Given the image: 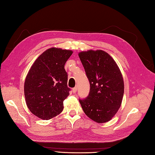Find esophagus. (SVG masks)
Here are the masks:
<instances>
[{
    "instance_id": "1",
    "label": "esophagus",
    "mask_w": 155,
    "mask_h": 155,
    "mask_svg": "<svg viewBox=\"0 0 155 155\" xmlns=\"http://www.w3.org/2000/svg\"><path fill=\"white\" fill-rule=\"evenodd\" d=\"M77 87H75L74 88H72V93H77Z\"/></svg>"
}]
</instances>
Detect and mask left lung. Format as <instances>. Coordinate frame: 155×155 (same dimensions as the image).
Returning a JSON list of instances; mask_svg holds the SVG:
<instances>
[{"mask_svg":"<svg viewBox=\"0 0 155 155\" xmlns=\"http://www.w3.org/2000/svg\"><path fill=\"white\" fill-rule=\"evenodd\" d=\"M90 83V92L79 102L84 113L98 123L112 119L119 109L124 94V81L114 59L102 50L78 53Z\"/></svg>","mask_w":155,"mask_h":155,"instance_id":"obj_1","label":"left lung"}]
</instances>
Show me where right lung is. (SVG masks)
Returning a JSON list of instances; mask_svg holds the SVG:
<instances>
[{
    "mask_svg": "<svg viewBox=\"0 0 155 155\" xmlns=\"http://www.w3.org/2000/svg\"><path fill=\"white\" fill-rule=\"evenodd\" d=\"M72 54L71 50L48 48L28 72L24 86L26 103L31 113L41 119H51L63 110V101L71 90L64 64Z\"/></svg>",
    "mask_w": 155,
    "mask_h": 155,
    "instance_id": "right-lung-1",
    "label": "right lung"
}]
</instances>
